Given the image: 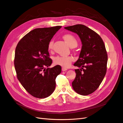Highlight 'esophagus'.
<instances>
[{"label": "esophagus", "instance_id": "obj_1", "mask_svg": "<svg viewBox=\"0 0 123 123\" xmlns=\"http://www.w3.org/2000/svg\"><path fill=\"white\" fill-rule=\"evenodd\" d=\"M67 70V69L65 68H63V67L62 68V71H66Z\"/></svg>", "mask_w": 123, "mask_h": 123}]
</instances>
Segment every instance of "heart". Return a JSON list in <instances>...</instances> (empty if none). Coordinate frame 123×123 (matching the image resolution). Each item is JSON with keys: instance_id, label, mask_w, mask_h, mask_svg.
<instances>
[{"instance_id": "heart-1", "label": "heart", "mask_w": 123, "mask_h": 123, "mask_svg": "<svg viewBox=\"0 0 123 123\" xmlns=\"http://www.w3.org/2000/svg\"><path fill=\"white\" fill-rule=\"evenodd\" d=\"M63 39L71 48H75L77 45V41L76 38L71 34H66L62 36ZM53 43L52 41H50L48 44V50L51 51L53 49ZM74 61V58L72 56H57L54 58V63L55 65H59L63 68H68L71 65Z\"/></svg>"}]
</instances>
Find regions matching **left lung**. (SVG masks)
I'll list each match as a JSON object with an SVG mask.
<instances>
[{
    "label": "left lung",
    "mask_w": 123,
    "mask_h": 123,
    "mask_svg": "<svg viewBox=\"0 0 123 123\" xmlns=\"http://www.w3.org/2000/svg\"><path fill=\"white\" fill-rule=\"evenodd\" d=\"M65 29L76 33L82 44L79 58L74 64L80 69L75 70L73 88L78 94L88 95L97 90L106 74L107 54L105 43L96 32L83 25Z\"/></svg>",
    "instance_id": "1"
}]
</instances>
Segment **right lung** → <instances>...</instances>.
Here are the masks:
<instances>
[{"label":"right lung","mask_w":123,"mask_h":123,"mask_svg":"<svg viewBox=\"0 0 123 123\" xmlns=\"http://www.w3.org/2000/svg\"><path fill=\"white\" fill-rule=\"evenodd\" d=\"M61 26L36 28L28 33L18 43L15 50L14 65L21 84L32 96L43 98L54 91L57 76L61 67H49L48 44Z\"/></svg>","instance_id":"1"}]
</instances>
